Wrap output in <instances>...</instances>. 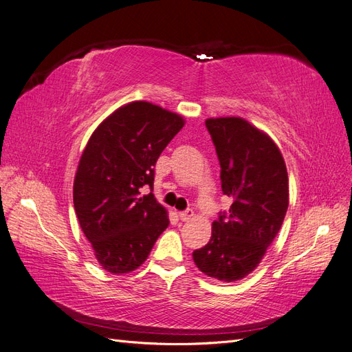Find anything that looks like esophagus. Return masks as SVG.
<instances>
[{
  "mask_svg": "<svg viewBox=\"0 0 352 352\" xmlns=\"http://www.w3.org/2000/svg\"><path fill=\"white\" fill-rule=\"evenodd\" d=\"M179 217H180V220H182V221H188V220H190V219L194 217V211L190 210V208H188L185 211H180L179 212Z\"/></svg>",
  "mask_w": 352,
  "mask_h": 352,
  "instance_id": "esophagus-1",
  "label": "esophagus"
}]
</instances>
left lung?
<instances>
[{
	"mask_svg": "<svg viewBox=\"0 0 352 352\" xmlns=\"http://www.w3.org/2000/svg\"><path fill=\"white\" fill-rule=\"evenodd\" d=\"M214 144L223 194L233 199L212 221L211 239L195 250L197 267L221 282L257 267L283 223L289 189L279 148L241 117L206 120Z\"/></svg>",
	"mask_w": 352,
	"mask_h": 352,
	"instance_id": "8db88e82",
	"label": "left lung"
}]
</instances>
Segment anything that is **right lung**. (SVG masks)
<instances>
[{
  "instance_id": "add662e5",
  "label": "right lung",
  "mask_w": 352,
  "mask_h": 352,
  "mask_svg": "<svg viewBox=\"0 0 352 352\" xmlns=\"http://www.w3.org/2000/svg\"><path fill=\"white\" fill-rule=\"evenodd\" d=\"M185 124L146 101L126 104L87 144L73 185V204L98 263L114 274L140 267L168 226L153 190L160 154Z\"/></svg>"
}]
</instances>
